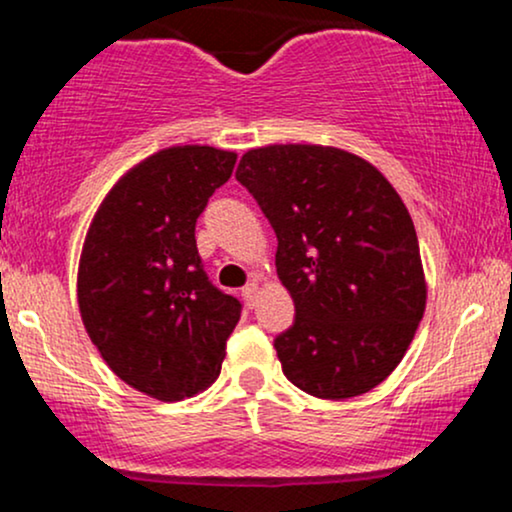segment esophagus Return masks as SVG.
Wrapping results in <instances>:
<instances>
[{"instance_id": "1", "label": "esophagus", "mask_w": 512, "mask_h": 512, "mask_svg": "<svg viewBox=\"0 0 512 512\" xmlns=\"http://www.w3.org/2000/svg\"><path fill=\"white\" fill-rule=\"evenodd\" d=\"M257 293H260V289H257L255 281H250L248 286H243V298H245V303H248V305H255Z\"/></svg>"}]
</instances>
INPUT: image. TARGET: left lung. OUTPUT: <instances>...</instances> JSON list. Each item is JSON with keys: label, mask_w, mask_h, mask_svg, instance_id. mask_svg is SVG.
I'll use <instances>...</instances> for the list:
<instances>
[{"label": "left lung", "mask_w": 512, "mask_h": 512, "mask_svg": "<svg viewBox=\"0 0 512 512\" xmlns=\"http://www.w3.org/2000/svg\"><path fill=\"white\" fill-rule=\"evenodd\" d=\"M236 180L276 233V274L296 317L274 339L281 370L320 399L380 385L426 308L419 238L378 168L332 146L276 144L240 158Z\"/></svg>", "instance_id": "8db88e82"}]
</instances>
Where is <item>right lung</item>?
I'll return each instance as SVG.
<instances>
[{
	"label": "right lung",
	"mask_w": 512,
	"mask_h": 512,
	"mask_svg": "<svg viewBox=\"0 0 512 512\" xmlns=\"http://www.w3.org/2000/svg\"><path fill=\"white\" fill-rule=\"evenodd\" d=\"M233 151L170 146L134 166L93 216L79 262L84 327L117 378L178 402L219 375L238 298L216 289L195 226L228 182Z\"/></svg>",
	"instance_id": "right-lung-1"
}]
</instances>
